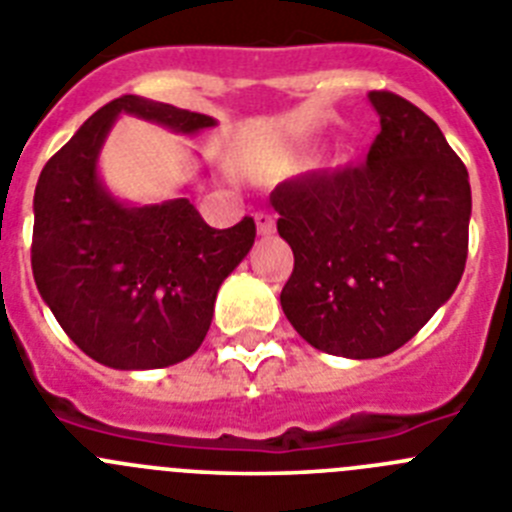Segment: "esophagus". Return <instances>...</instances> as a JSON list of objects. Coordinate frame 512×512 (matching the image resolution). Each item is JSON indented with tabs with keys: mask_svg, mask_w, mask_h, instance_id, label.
<instances>
[{
	"mask_svg": "<svg viewBox=\"0 0 512 512\" xmlns=\"http://www.w3.org/2000/svg\"><path fill=\"white\" fill-rule=\"evenodd\" d=\"M256 233L259 235H271L274 233V215H269V212H256Z\"/></svg>",
	"mask_w": 512,
	"mask_h": 512,
	"instance_id": "esophagus-1",
	"label": "esophagus"
}]
</instances>
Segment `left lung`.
<instances>
[{
	"label": "left lung",
	"instance_id": "8db88e82",
	"mask_svg": "<svg viewBox=\"0 0 512 512\" xmlns=\"http://www.w3.org/2000/svg\"><path fill=\"white\" fill-rule=\"evenodd\" d=\"M379 135L366 164L271 192L295 253L279 302L310 346L379 359L449 302L464 274L472 189L441 128L408 99L369 92Z\"/></svg>",
	"mask_w": 512,
	"mask_h": 512
}]
</instances>
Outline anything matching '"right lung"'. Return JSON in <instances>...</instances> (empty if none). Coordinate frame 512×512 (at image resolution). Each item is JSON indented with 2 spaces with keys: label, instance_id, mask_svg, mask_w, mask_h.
<instances>
[{
  "label": "right lung",
  "instance_id": "add662e5",
  "mask_svg": "<svg viewBox=\"0 0 512 512\" xmlns=\"http://www.w3.org/2000/svg\"><path fill=\"white\" fill-rule=\"evenodd\" d=\"M120 115L179 135L217 125L210 115L135 94L94 112L40 171L33 277L84 354L138 372L179 364L202 346L217 289L248 256L256 225L243 217L228 230L210 228L189 197L117 200L99 176V153Z\"/></svg>",
  "mask_w": 512,
  "mask_h": 512
}]
</instances>
